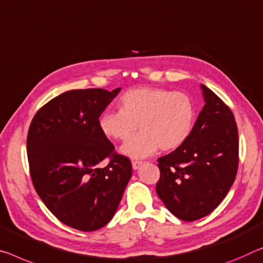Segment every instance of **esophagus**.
I'll return each instance as SVG.
<instances>
[{"instance_id": "1", "label": "esophagus", "mask_w": 263, "mask_h": 263, "mask_svg": "<svg viewBox=\"0 0 263 263\" xmlns=\"http://www.w3.org/2000/svg\"><path fill=\"white\" fill-rule=\"evenodd\" d=\"M141 165H143V161H139V160H133L132 161L133 170H138Z\"/></svg>"}]
</instances>
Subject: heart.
<instances>
[{
  "label": "heart",
  "mask_w": 263,
  "mask_h": 263,
  "mask_svg": "<svg viewBox=\"0 0 263 263\" xmlns=\"http://www.w3.org/2000/svg\"><path fill=\"white\" fill-rule=\"evenodd\" d=\"M118 112H106L99 127L107 138L126 141L122 153L145 158L158 148L170 152L189 139L195 122V106L190 96L159 87H138L125 92L118 102Z\"/></svg>",
  "instance_id": "b5f03b06"
}]
</instances>
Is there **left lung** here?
<instances>
[{
  "mask_svg": "<svg viewBox=\"0 0 263 263\" xmlns=\"http://www.w3.org/2000/svg\"><path fill=\"white\" fill-rule=\"evenodd\" d=\"M206 104L184 144L158 159V197L171 213L195 221L220 205L235 180L239 136L231 109L207 86Z\"/></svg>",
  "mask_w": 263,
  "mask_h": 263,
  "instance_id": "left-lung-1",
  "label": "left lung"
}]
</instances>
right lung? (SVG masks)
I'll list each match as a JSON object with an SVG mask.
<instances>
[{
	"label": "right lung",
	"instance_id": "obj_1",
	"mask_svg": "<svg viewBox=\"0 0 263 263\" xmlns=\"http://www.w3.org/2000/svg\"><path fill=\"white\" fill-rule=\"evenodd\" d=\"M119 90L66 91L42 106L29 126L28 162L37 194L61 222L82 232L110 221L132 176L130 159L115 151L99 127ZM105 159L108 165L99 168Z\"/></svg>",
	"mask_w": 263,
	"mask_h": 263
}]
</instances>
